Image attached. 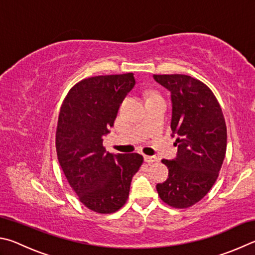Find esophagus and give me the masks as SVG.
<instances>
[{"label": "esophagus", "instance_id": "1", "mask_svg": "<svg viewBox=\"0 0 255 255\" xmlns=\"http://www.w3.org/2000/svg\"><path fill=\"white\" fill-rule=\"evenodd\" d=\"M158 158L155 157V155H144V161L148 162V163H153V162H157L158 161Z\"/></svg>", "mask_w": 255, "mask_h": 255}]
</instances>
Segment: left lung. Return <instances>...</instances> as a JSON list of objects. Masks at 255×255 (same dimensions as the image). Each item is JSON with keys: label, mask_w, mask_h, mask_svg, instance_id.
Listing matches in <instances>:
<instances>
[{"label": "left lung", "mask_w": 255, "mask_h": 255, "mask_svg": "<svg viewBox=\"0 0 255 255\" xmlns=\"http://www.w3.org/2000/svg\"><path fill=\"white\" fill-rule=\"evenodd\" d=\"M171 93L172 135H178L175 160H162L168 179L157 185L163 203L187 208L198 203L215 184L227 145L225 119L207 85L188 75H153Z\"/></svg>", "instance_id": "1"}]
</instances>
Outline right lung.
Returning a JSON list of instances; mask_svg holds the SVG:
<instances>
[{"label": "right lung", "mask_w": 255, "mask_h": 255, "mask_svg": "<svg viewBox=\"0 0 255 255\" xmlns=\"http://www.w3.org/2000/svg\"><path fill=\"white\" fill-rule=\"evenodd\" d=\"M134 85L132 73L85 78L70 88L60 107L58 161L80 203L93 212L119 211L143 162L139 153L112 154L103 145V136L113 127L121 103Z\"/></svg>", "instance_id": "1"}]
</instances>
